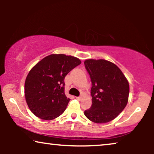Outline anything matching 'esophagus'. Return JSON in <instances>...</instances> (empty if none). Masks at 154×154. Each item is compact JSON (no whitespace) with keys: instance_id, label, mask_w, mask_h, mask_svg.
I'll return each instance as SVG.
<instances>
[{"instance_id":"obj_1","label":"esophagus","mask_w":154,"mask_h":154,"mask_svg":"<svg viewBox=\"0 0 154 154\" xmlns=\"http://www.w3.org/2000/svg\"><path fill=\"white\" fill-rule=\"evenodd\" d=\"M81 98H82V96L76 97V99H77V100H81Z\"/></svg>"}]
</instances>
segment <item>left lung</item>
I'll return each mask as SVG.
<instances>
[{"mask_svg": "<svg viewBox=\"0 0 154 154\" xmlns=\"http://www.w3.org/2000/svg\"><path fill=\"white\" fill-rule=\"evenodd\" d=\"M92 82V106L84 111L90 121L105 123L112 121L127 105L129 83L113 63L104 60H87L84 62Z\"/></svg>", "mask_w": 154, "mask_h": 154, "instance_id": "8db88e82", "label": "left lung"}]
</instances>
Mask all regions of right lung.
<instances>
[{
  "instance_id": "1",
  "label": "right lung",
  "mask_w": 154,
  "mask_h": 154,
  "mask_svg": "<svg viewBox=\"0 0 154 154\" xmlns=\"http://www.w3.org/2000/svg\"><path fill=\"white\" fill-rule=\"evenodd\" d=\"M81 63L75 57L53 54L31 69L25 81L24 93L33 114L52 120L64 113L70 100L64 93V78Z\"/></svg>"
}]
</instances>
